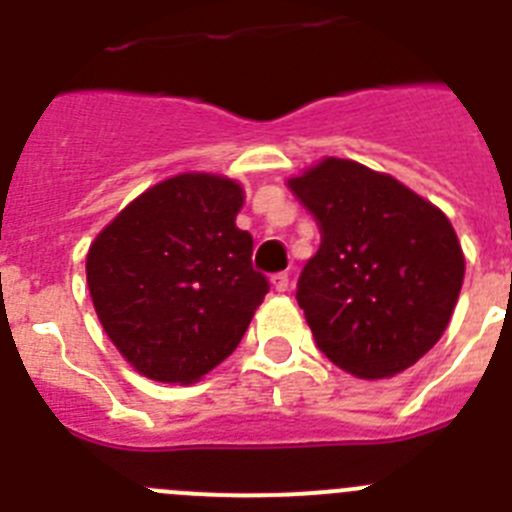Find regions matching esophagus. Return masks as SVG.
<instances>
[{"instance_id":"obj_1","label":"esophagus","mask_w":512,"mask_h":512,"mask_svg":"<svg viewBox=\"0 0 512 512\" xmlns=\"http://www.w3.org/2000/svg\"><path fill=\"white\" fill-rule=\"evenodd\" d=\"M271 284H274V289H277V292H287V289H289V274H287V271H279V274H274V277H271Z\"/></svg>"}]
</instances>
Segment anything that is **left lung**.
<instances>
[{
	"mask_svg": "<svg viewBox=\"0 0 512 512\" xmlns=\"http://www.w3.org/2000/svg\"><path fill=\"white\" fill-rule=\"evenodd\" d=\"M289 189L320 248L297 279L318 348L361 379L395 377L436 346L464 282L449 217L390 174L323 158Z\"/></svg>",
	"mask_w": 512,
	"mask_h": 512,
	"instance_id": "8db88e82",
	"label": "left lung"
}]
</instances>
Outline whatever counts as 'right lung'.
Listing matches in <instances>:
<instances>
[{
	"label": "right lung",
	"instance_id": "1",
	"mask_svg": "<svg viewBox=\"0 0 512 512\" xmlns=\"http://www.w3.org/2000/svg\"><path fill=\"white\" fill-rule=\"evenodd\" d=\"M243 189L215 174H179L135 197L87 253L104 333L148 379L192 384L241 343L269 292L253 238L235 228Z\"/></svg>",
	"mask_w": 512,
	"mask_h": 512
}]
</instances>
